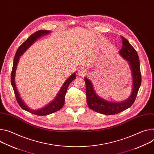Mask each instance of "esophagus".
Returning <instances> with one entry per match:
<instances>
[{"mask_svg":"<svg viewBox=\"0 0 154 154\" xmlns=\"http://www.w3.org/2000/svg\"><path fill=\"white\" fill-rule=\"evenodd\" d=\"M87 74V71L84 68H80L78 71V75L80 76H83Z\"/></svg>","mask_w":154,"mask_h":154,"instance_id":"1","label":"esophagus"}]
</instances>
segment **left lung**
<instances>
[{"label":"left lung","instance_id":"8db88e82","mask_svg":"<svg viewBox=\"0 0 154 154\" xmlns=\"http://www.w3.org/2000/svg\"><path fill=\"white\" fill-rule=\"evenodd\" d=\"M122 38V47L119 51L122 57L127 60L131 67L133 76V89L128 98L121 103L107 101L95 93L91 82L87 78L84 79L86 84L87 102L88 107L93 110L102 114L114 115L131 107L134 103L138 90L141 83L140 64L136 50L125 37Z\"/></svg>","mask_w":154,"mask_h":154}]
</instances>
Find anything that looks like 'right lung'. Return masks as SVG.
<instances>
[{"mask_svg": "<svg viewBox=\"0 0 154 154\" xmlns=\"http://www.w3.org/2000/svg\"><path fill=\"white\" fill-rule=\"evenodd\" d=\"M50 32V31H45V30H40L38 31L35 32H34L33 34L29 36V37L27 38L24 42H23L20 47L18 48L15 58H14L13 60V64L12 67V71H11V83L12 87L14 90V93H15L17 101L19 104V106L24 110L29 112L37 115V116H47L50 114H52L56 111H58L60 109H61L64 104V98H65V95L67 92V89L68 86L69 85L71 82L74 80L76 77L75 73H74L71 76H70L69 78L67 79V80L64 82L62 88H61L60 92L58 93L57 97H55V99L50 103L48 105L46 106L44 108H42L38 110H32L27 106L24 103L21 97H20V94L18 91H17V88L15 85V71L17 69V64L18 63L19 59L20 56L29 47H30L34 42L38 38V37L42 36L44 35L47 34Z\"/></svg>", "mask_w": 154, "mask_h": 154, "instance_id": "obj_1", "label": "right lung"}]
</instances>
